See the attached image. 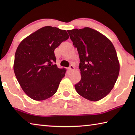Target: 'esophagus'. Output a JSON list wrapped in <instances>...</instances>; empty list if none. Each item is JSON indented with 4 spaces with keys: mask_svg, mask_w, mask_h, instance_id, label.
I'll return each mask as SVG.
<instances>
[{
    "mask_svg": "<svg viewBox=\"0 0 135 135\" xmlns=\"http://www.w3.org/2000/svg\"><path fill=\"white\" fill-rule=\"evenodd\" d=\"M74 70H75V69H74V66H73V65H71L70 66V67H69V70H70V71H71H71H73Z\"/></svg>",
    "mask_w": 135,
    "mask_h": 135,
    "instance_id": "esophagus-1",
    "label": "esophagus"
}]
</instances>
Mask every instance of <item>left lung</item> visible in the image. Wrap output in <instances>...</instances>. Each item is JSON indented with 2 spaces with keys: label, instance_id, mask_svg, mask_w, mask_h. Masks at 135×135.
Segmentation results:
<instances>
[{
  "label": "left lung",
  "instance_id": "1",
  "mask_svg": "<svg viewBox=\"0 0 135 135\" xmlns=\"http://www.w3.org/2000/svg\"><path fill=\"white\" fill-rule=\"evenodd\" d=\"M77 49L81 79L75 85L79 95L92 102L105 97L118 78L120 65L115 49L108 38L89 27L68 30Z\"/></svg>",
  "mask_w": 135,
  "mask_h": 135
}]
</instances>
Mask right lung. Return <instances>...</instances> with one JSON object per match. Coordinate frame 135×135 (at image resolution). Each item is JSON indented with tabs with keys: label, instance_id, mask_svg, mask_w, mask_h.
Here are the masks:
<instances>
[{
	"label": "right lung",
	"instance_id": "right-lung-1",
	"mask_svg": "<svg viewBox=\"0 0 135 135\" xmlns=\"http://www.w3.org/2000/svg\"><path fill=\"white\" fill-rule=\"evenodd\" d=\"M69 38L65 30L46 26L20 42L15 53L14 72L22 89L30 98L42 101L53 96L66 70L54 64V49Z\"/></svg>",
	"mask_w": 135,
	"mask_h": 135
}]
</instances>
